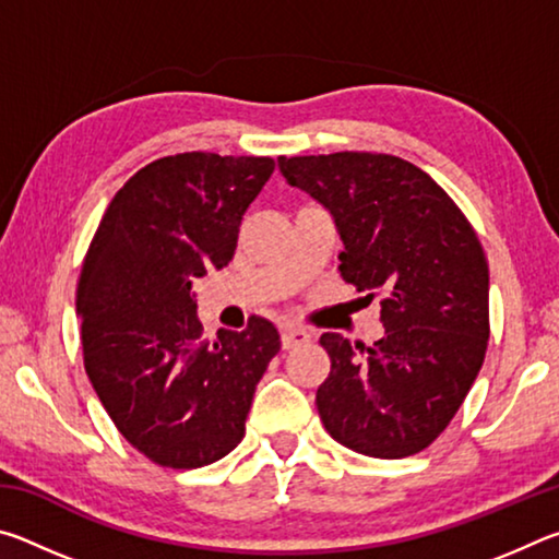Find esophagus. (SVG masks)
<instances>
[{
	"instance_id": "esophagus-1",
	"label": "esophagus",
	"mask_w": 559,
	"mask_h": 559,
	"mask_svg": "<svg viewBox=\"0 0 559 559\" xmlns=\"http://www.w3.org/2000/svg\"><path fill=\"white\" fill-rule=\"evenodd\" d=\"M310 330H306V328H300V325H283V330H281V345H283V349H293V347H298V345H306V343H310Z\"/></svg>"
}]
</instances>
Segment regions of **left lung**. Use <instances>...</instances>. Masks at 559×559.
Here are the masks:
<instances>
[{"label": "left lung", "mask_w": 559, "mask_h": 559, "mask_svg": "<svg viewBox=\"0 0 559 559\" xmlns=\"http://www.w3.org/2000/svg\"><path fill=\"white\" fill-rule=\"evenodd\" d=\"M278 169L333 214L340 276L382 296L372 347L323 333L330 374L316 404L330 437L374 459L419 453L449 427L488 347V261L456 202L394 155L278 157ZM360 353L357 354L356 349Z\"/></svg>", "instance_id": "8db88e82"}]
</instances>
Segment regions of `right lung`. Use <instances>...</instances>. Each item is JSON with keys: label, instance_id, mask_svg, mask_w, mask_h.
<instances>
[{"label": "right lung", "instance_id": "add662e5", "mask_svg": "<svg viewBox=\"0 0 559 559\" xmlns=\"http://www.w3.org/2000/svg\"><path fill=\"white\" fill-rule=\"evenodd\" d=\"M273 167L271 157H159L118 189L83 259L75 310L88 380L118 431L157 466L224 459L281 349L266 318L206 343L192 288L234 259Z\"/></svg>", "mask_w": 559, "mask_h": 559}]
</instances>
